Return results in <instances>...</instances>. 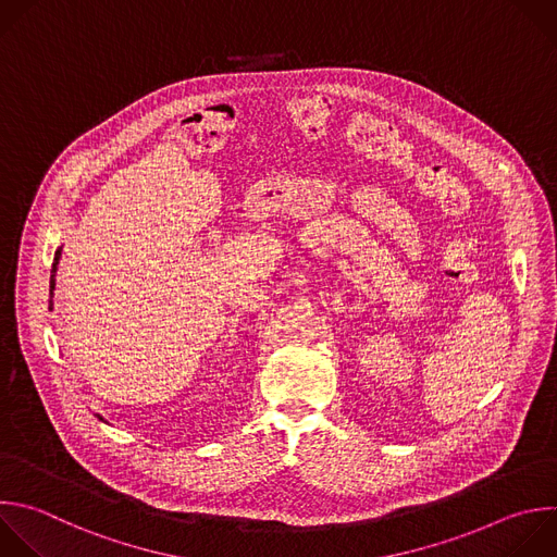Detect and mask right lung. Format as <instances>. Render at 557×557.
<instances>
[{"mask_svg": "<svg viewBox=\"0 0 557 557\" xmlns=\"http://www.w3.org/2000/svg\"><path fill=\"white\" fill-rule=\"evenodd\" d=\"M59 258H61V249L54 253V264H52V282H50V288H52V290H54V277H57V264H59ZM52 290H50V293H52ZM50 308H52V299H50ZM98 418H100V416H98ZM100 420H102V418H100Z\"/></svg>", "mask_w": 557, "mask_h": 557, "instance_id": "add662e5", "label": "right lung"}]
</instances>
